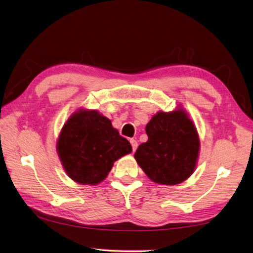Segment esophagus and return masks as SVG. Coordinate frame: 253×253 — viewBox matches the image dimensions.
Returning a JSON list of instances; mask_svg holds the SVG:
<instances>
[{
    "instance_id": "34e87169",
    "label": "esophagus",
    "mask_w": 253,
    "mask_h": 253,
    "mask_svg": "<svg viewBox=\"0 0 253 253\" xmlns=\"http://www.w3.org/2000/svg\"><path fill=\"white\" fill-rule=\"evenodd\" d=\"M130 144H131L132 151H135L137 149V147H138V144H137V140L136 139H130Z\"/></svg>"
}]
</instances>
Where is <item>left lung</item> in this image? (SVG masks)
<instances>
[{"label":"left lung","mask_w":253,"mask_h":253,"mask_svg":"<svg viewBox=\"0 0 253 253\" xmlns=\"http://www.w3.org/2000/svg\"><path fill=\"white\" fill-rule=\"evenodd\" d=\"M148 140L135 153V159L151 180L177 185L194 172L199 153L196 127L182 109L160 112L146 126Z\"/></svg>","instance_id":"left-lung-1"}]
</instances>
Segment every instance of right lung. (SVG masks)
Instances as JSON below:
<instances>
[{"label": "right lung", "instance_id": "add662e5", "mask_svg": "<svg viewBox=\"0 0 253 253\" xmlns=\"http://www.w3.org/2000/svg\"><path fill=\"white\" fill-rule=\"evenodd\" d=\"M57 151L73 180L97 185L106 178L114 162L131 153V146L108 118L96 111H80L64 125Z\"/></svg>", "mask_w": 253, "mask_h": 253}]
</instances>
